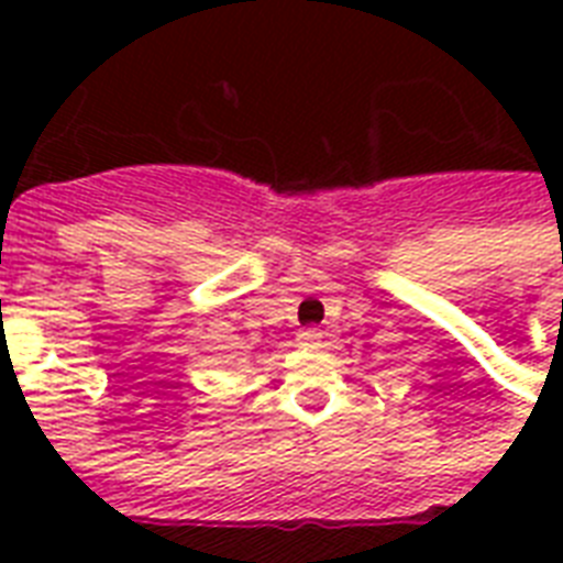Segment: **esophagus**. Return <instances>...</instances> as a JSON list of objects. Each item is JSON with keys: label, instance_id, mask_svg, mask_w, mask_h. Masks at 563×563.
<instances>
[{"label": "esophagus", "instance_id": "1", "mask_svg": "<svg viewBox=\"0 0 563 563\" xmlns=\"http://www.w3.org/2000/svg\"><path fill=\"white\" fill-rule=\"evenodd\" d=\"M321 342H324V333L316 330V327H307V330H300L298 333V344H303V347H316V344Z\"/></svg>", "mask_w": 563, "mask_h": 563}]
</instances>
